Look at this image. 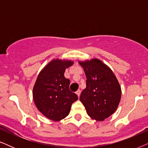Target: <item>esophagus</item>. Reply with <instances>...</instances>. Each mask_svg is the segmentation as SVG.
<instances>
[{"instance_id": "obj_1", "label": "esophagus", "mask_w": 148, "mask_h": 148, "mask_svg": "<svg viewBox=\"0 0 148 148\" xmlns=\"http://www.w3.org/2000/svg\"><path fill=\"white\" fill-rule=\"evenodd\" d=\"M76 94H77V96H78V97H79V96H80V94H81V90H78L76 92Z\"/></svg>"}]
</instances>
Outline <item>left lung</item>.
<instances>
[{"instance_id":"1","label":"left lung","mask_w":148,"mask_h":148,"mask_svg":"<svg viewBox=\"0 0 148 148\" xmlns=\"http://www.w3.org/2000/svg\"><path fill=\"white\" fill-rule=\"evenodd\" d=\"M86 76L79 100L91 118L102 121L116 111L121 97L120 84L112 71L98 58L79 61Z\"/></svg>"}]
</instances>
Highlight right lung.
<instances>
[{
	"label": "right lung",
	"instance_id": "add662e5",
	"mask_svg": "<svg viewBox=\"0 0 148 148\" xmlns=\"http://www.w3.org/2000/svg\"><path fill=\"white\" fill-rule=\"evenodd\" d=\"M73 64L69 60L56 58L40 72L33 88V98L42 114L54 121L65 118L73 103L78 99L69 90L70 80L64 77L66 68Z\"/></svg>",
	"mask_w": 148,
	"mask_h": 148
}]
</instances>
